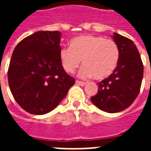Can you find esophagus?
Listing matches in <instances>:
<instances>
[{"label": "esophagus", "mask_w": 151, "mask_h": 151, "mask_svg": "<svg viewBox=\"0 0 151 151\" xmlns=\"http://www.w3.org/2000/svg\"><path fill=\"white\" fill-rule=\"evenodd\" d=\"M76 84L77 85H79V86H84L86 85V82H81V81H76Z\"/></svg>", "instance_id": "obj_1"}]
</instances>
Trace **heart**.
Returning a JSON list of instances; mask_svg holds the SVG:
<instances>
[{
  "mask_svg": "<svg viewBox=\"0 0 151 151\" xmlns=\"http://www.w3.org/2000/svg\"><path fill=\"white\" fill-rule=\"evenodd\" d=\"M59 55L65 72H74L82 60L84 65L79 70V77L82 78L93 77L96 80H102L109 77L116 69L120 50L114 40L86 35L73 39L70 47L61 48Z\"/></svg>",
  "mask_w": 151,
  "mask_h": 151,
  "instance_id": "1",
  "label": "heart"
}]
</instances>
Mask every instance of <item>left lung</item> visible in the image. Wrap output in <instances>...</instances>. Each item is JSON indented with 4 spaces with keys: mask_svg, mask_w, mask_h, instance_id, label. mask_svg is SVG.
<instances>
[{
    "mask_svg": "<svg viewBox=\"0 0 151 151\" xmlns=\"http://www.w3.org/2000/svg\"><path fill=\"white\" fill-rule=\"evenodd\" d=\"M111 37L119 47V63L108 78L99 82L98 93L91 100L102 111L116 113L129 108L137 97L143 78V64L132 40L117 33Z\"/></svg>",
    "mask_w": 151,
    "mask_h": 151,
    "instance_id": "left-lung-1",
    "label": "left lung"
}]
</instances>
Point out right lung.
<instances>
[{
  "label": "right lung",
  "instance_id": "1",
  "mask_svg": "<svg viewBox=\"0 0 151 151\" xmlns=\"http://www.w3.org/2000/svg\"><path fill=\"white\" fill-rule=\"evenodd\" d=\"M60 35L37 31L18 43L13 52L9 86L18 105L29 113L43 115L53 110L75 83L60 60Z\"/></svg>",
  "mask_w": 151,
  "mask_h": 151
}]
</instances>
